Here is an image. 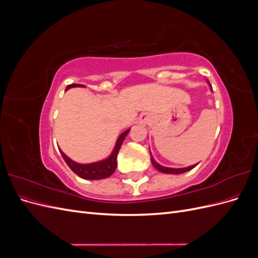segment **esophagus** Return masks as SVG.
I'll return each mask as SVG.
<instances>
[{"label":"esophagus","mask_w":258,"mask_h":258,"mask_svg":"<svg viewBox=\"0 0 258 258\" xmlns=\"http://www.w3.org/2000/svg\"><path fill=\"white\" fill-rule=\"evenodd\" d=\"M147 119H148V116H147L146 114H142V115H141V121L145 122Z\"/></svg>","instance_id":"1"}]
</instances>
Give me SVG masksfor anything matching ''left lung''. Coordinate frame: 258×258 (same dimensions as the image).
I'll use <instances>...</instances> for the list:
<instances>
[{"label": "left lung", "mask_w": 258, "mask_h": 258, "mask_svg": "<svg viewBox=\"0 0 258 258\" xmlns=\"http://www.w3.org/2000/svg\"><path fill=\"white\" fill-rule=\"evenodd\" d=\"M208 83H209V81H208ZM151 161H152V163H153V166H154L156 169H157V170L159 171V172L167 173V174H181V173L187 172V171H189V170H191L192 168H195V167L197 166V165H192V166H189V167H186V168H178V169H176V168H168V167H163V166L159 165V163L154 159V157L152 156V154H151Z\"/></svg>", "instance_id": "obj_1"}]
</instances>
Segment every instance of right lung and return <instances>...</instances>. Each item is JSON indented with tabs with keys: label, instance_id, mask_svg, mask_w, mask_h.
Listing matches in <instances>:
<instances>
[{
	"label": "right lung",
	"instance_id": "obj_1",
	"mask_svg": "<svg viewBox=\"0 0 258 258\" xmlns=\"http://www.w3.org/2000/svg\"><path fill=\"white\" fill-rule=\"evenodd\" d=\"M73 87H85L84 85H80V84H72V85H68L67 89L73 88ZM130 131V129L126 130L124 132L119 136V138L117 139L116 145L114 147V150L112 152V154L108 156V157L104 160L101 161H97V162H92V163H79L73 161L71 158H69L68 156L60 150V153L63 157L64 161L67 162V165L70 167L73 172L75 174L79 175L82 178L85 179H102V178H106L108 176H111L114 171L116 170L117 167V154L119 152V148L123 142L124 138L128 135V132Z\"/></svg>",
	"mask_w": 258,
	"mask_h": 258
}]
</instances>
